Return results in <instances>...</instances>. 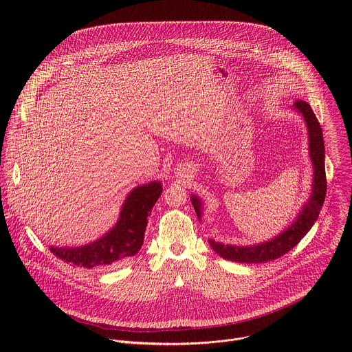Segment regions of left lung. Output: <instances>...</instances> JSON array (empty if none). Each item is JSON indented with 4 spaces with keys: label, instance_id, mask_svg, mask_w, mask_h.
Segmentation results:
<instances>
[{
    "label": "left lung",
    "instance_id": "left-lung-1",
    "mask_svg": "<svg viewBox=\"0 0 352 352\" xmlns=\"http://www.w3.org/2000/svg\"><path fill=\"white\" fill-rule=\"evenodd\" d=\"M296 108L302 112L305 122L309 130V149H310V158L314 166V179H313V194L309 203L303 207L301 214L285 233L279 234L274 240L257 244L252 247H233V245H223L215 243L212 240L208 241L212 251L217 252L221 257L230 261L237 263H267L275 260L283 254H286L290 250H293L303 236L310 230L313 223L316 222L321 206L325 199L327 194V176H325V149H324V140L321 126L311 109V107L303 100L296 101ZM194 208L201 217V201L197 197H192Z\"/></svg>",
    "mask_w": 352,
    "mask_h": 352
}]
</instances>
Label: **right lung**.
<instances>
[{"instance_id": "add662e5", "label": "right lung", "mask_w": 352, "mask_h": 352, "mask_svg": "<svg viewBox=\"0 0 352 352\" xmlns=\"http://www.w3.org/2000/svg\"><path fill=\"white\" fill-rule=\"evenodd\" d=\"M162 192V186L153 182L134 188L123 204L115 228L96 243L80 248H50L62 261L84 267H109L134 256L141 250L151 208Z\"/></svg>"}]
</instances>
